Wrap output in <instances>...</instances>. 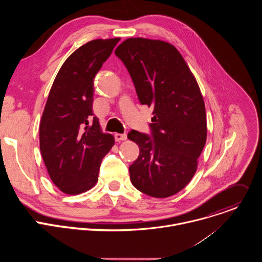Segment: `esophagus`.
<instances>
[{
    "mask_svg": "<svg viewBox=\"0 0 262 262\" xmlns=\"http://www.w3.org/2000/svg\"><path fill=\"white\" fill-rule=\"evenodd\" d=\"M127 139V136L126 134H116L115 135V140L117 142H120V141H125Z\"/></svg>",
    "mask_w": 262,
    "mask_h": 262,
    "instance_id": "34e87169",
    "label": "esophagus"
}]
</instances>
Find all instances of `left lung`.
Here are the masks:
<instances>
[{
	"label": "left lung",
	"instance_id": "left-lung-1",
	"mask_svg": "<svg viewBox=\"0 0 262 262\" xmlns=\"http://www.w3.org/2000/svg\"><path fill=\"white\" fill-rule=\"evenodd\" d=\"M134 82L142 104L151 106V137L132 129L139 158L129 166L133 185L155 198H167L193 178L206 142L204 100L195 77L174 46L128 38L115 51Z\"/></svg>",
	"mask_w": 262,
	"mask_h": 262
}]
</instances>
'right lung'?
<instances>
[{
	"mask_svg": "<svg viewBox=\"0 0 262 262\" xmlns=\"http://www.w3.org/2000/svg\"><path fill=\"white\" fill-rule=\"evenodd\" d=\"M120 38L96 39L74 51L51 88L39 126L40 151L49 175L65 194L78 195L98 180L114 137L93 116L94 78Z\"/></svg>",
	"mask_w": 262,
	"mask_h": 262,
	"instance_id": "add662e5",
	"label": "right lung"
}]
</instances>
